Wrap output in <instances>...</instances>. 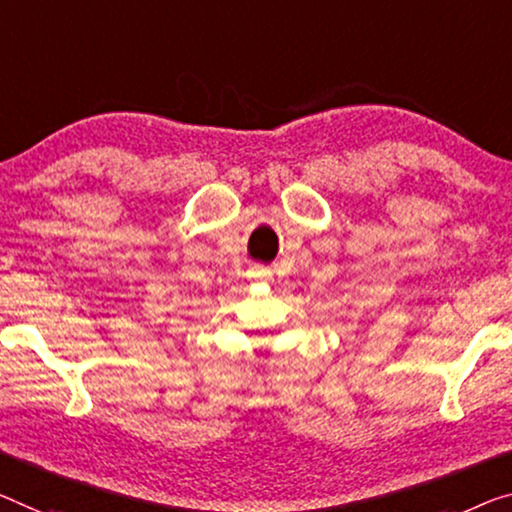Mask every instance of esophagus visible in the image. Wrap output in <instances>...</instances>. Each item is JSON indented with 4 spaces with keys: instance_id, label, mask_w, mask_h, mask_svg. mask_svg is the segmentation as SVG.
Listing matches in <instances>:
<instances>
[{
    "instance_id": "1",
    "label": "esophagus",
    "mask_w": 512,
    "mask_h": 512,
    "mask_svg": "<svg viewBox=\"0 0 512 512\" xmlns=\"http://www.w3.org/2000/svg\"><path fill=\"white\" fill-rule=\"evenodd\" d=\"M254 277H258V279H267V277H270V274L263 272V270H258V272L254 274Z\"/></svg>"
}]
</instances>
